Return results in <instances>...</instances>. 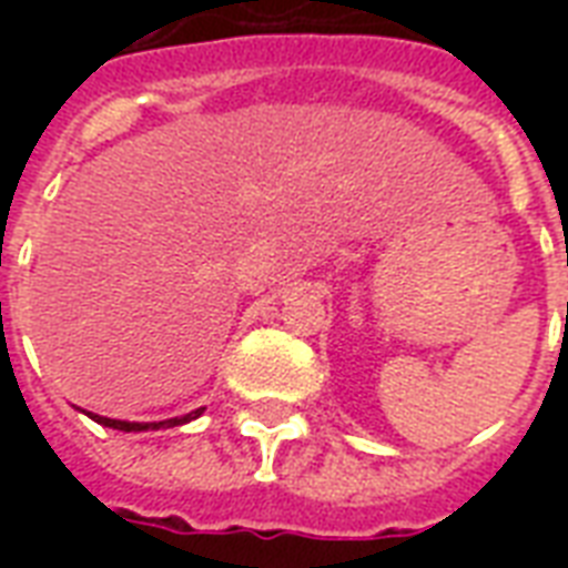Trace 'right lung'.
I'll list each match as a JSON object with an SVG mask.
<instances>
[{"label": "right lung", "instance_id": "right-lung-1", "mask_svg": "<svg viewBox=\"0 0 568 568\" xmlns=\"http://www.w3.org/2000/svg\"><path fill=\"white\" fill-rule=\"evenodd\" d=\"M200 413H203V406L189 415H180V418H168V422H120V418H105V415H93V413H88V415H91L97 424H102V427H111V430L144 433V430H159V427H176V424H189V422H194Z\"/></svg>", "mask_w": 568, "mask_h": 568}]
</instances>
